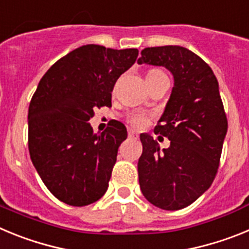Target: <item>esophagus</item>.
I'll return each instance as SVG.
<instances>
[{"instance_id": "esophagus-1", "label": "esophagus", "mask_w": 249, "mask_h": 249, "mask_svg": "<svg viewBox=\"0 0 249 249\" xmlns=\"http://www.w3.org/2000/svg\"><path fill=\"white\" fill-rule=\"evenodd\" d=\"M128 137L132 138V140H137L138 138V133L133 129H128Z\"/></svg>"}]
</instances>
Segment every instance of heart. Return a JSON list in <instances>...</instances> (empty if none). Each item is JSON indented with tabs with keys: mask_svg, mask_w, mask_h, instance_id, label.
Wrapping results in <instances>:
<instances>
[{
	"mask_svg": "<svg viewBox=\"0 0 249 249\" xmlns=\"http://www.w3.org/2000/svg\"><path fill=\"white\" fill-rule=\"evenodd\" d=\"M155 72H160V70H151L148 73H155ZM127 121H128L131 124H133L135 127L138 128H142L148 123V117H147L144 113H140V112H133V113H129L127 116Z\"/></svg>",
	"mask_w": 249,
	"mask_h": 249,
	"instance_id": "obj_1",
	"label": "heart"
}]
</instances>
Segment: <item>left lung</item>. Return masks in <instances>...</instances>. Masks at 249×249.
<instances>
[{
  "label": "left lung",
  "instance_id": "8db88e82",
  "mask_svg": "<svg viewBox=\"0 0 249 249\" xmlns=\"http://www.w3.org/2000/svg\"><path fill=\"white\" fill-rule=\"evenodd\" d=\"M140 65L163 66L172 72L175 87L155 133L171 146L160 151L149 135H141L138 160L141 191L153 206L182 210L203 195L218 171L228 123L211 67L181 46L147 47Z\"/></svg>",
  "mask_w": 249,
  "mask_h": 249
}]
</instances>
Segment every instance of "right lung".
I'll list each match as a JSON object with an SVG mask.
<instances>
[{
    "label": "right lung",
    "instance_id": "obj_1",
    "mask_svg": "<svg viewBox=\"0 0 249 249\" xmlns=\"http://www.w3.org/2000/svg\"><path fill=\"white\" fill-rule=\"evenodd\" d=\"M137 48L86 45L59 58L41 78L28 107V151L52 195L70 206L98 201L108 188L124 124L93 133L94 109L111 106L113 86Z\"/></svg>",
    "mask_w": 249,
    "mask_h": 249
}]
</instances>
